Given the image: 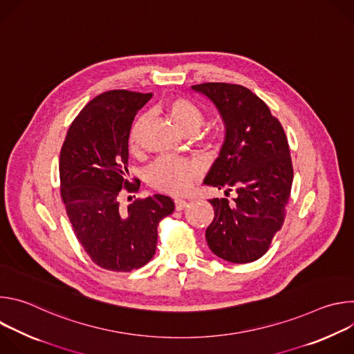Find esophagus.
I'll return each instance as SVG.
<instances>
[{"instance_id": "obj_1", "label": "esophagus", "mask_w": 354, "mask_h": 354, "mask_svg": "<svg viewBox=\"0 0 354 354\" xmlns=\"http://www.w3.org/2000/svg\"><path fill=\"white\" fill-rule=\"evenodd\" d=\"M186 206H187V201H186V200H182V198L175 200V209H176L178 212L183 210Z\"/></svg>"}]
</instances>
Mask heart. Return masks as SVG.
I'll use <instances>...</instances> for the list:
<instances>
[{
    "instance_id": "b5f03b06",
    "label": "heart",
    "mask_w": 354,
    "mask_h": 354,
    "mask_svg": "<svg viewBox=\"0 0 354 354\" xmlns=\"http://www.w3.org/2000/svg\"><path fill=\"white\" fill-rule=\"evenodd\" d=\"M164 109L175 123V126L186 131H196L205 122V115L190 100L182 96H174L164 104ZM147 123V116L141 115L136 119L129 134V147L136 151L140 145L141 131ZM201 175V167L189 160L164 158L156 162L148 171L149 185L156 190L167 194H183L192 189L197 178Z\"/></svg>"
}]
</instances>
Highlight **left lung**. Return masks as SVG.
I'll return each instance as SVG.
<instances>
[{
  "label": "left lung",
  "mask_w": 354,
  "mask_h": 354,
  "mask_svg": "<svg viewBox=\"0 0 354 354\" xmlns=\"http://www.w3.org/2000/svg\"><path fill=\"white\" fill-rule=\"evenodd\" d=\"M192 88L213 100L227 131L205 183L227 189V196L237 193L232 202L210 200L209 248L232 263L258 261L283 227L290 200L294 172L286 133L263 100L242 85L205 82Z\"/></svg>",
  "instance_id": "8db88e82"
}]
</instances>
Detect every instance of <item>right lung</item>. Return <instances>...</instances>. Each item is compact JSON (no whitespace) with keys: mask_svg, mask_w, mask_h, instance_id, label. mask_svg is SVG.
Wrapping results in <instances>:
<instances>
[{"mask_svg":"<svg viewBox=\"0 0 354 354\" xmlns=\"http://www.w3.org/2000/svg\"><path fill=\"white\" fill-rule=\"evenodd\" d=\"M153 93L112 89L93 97L71 123L60 153V190L74 234L91 261L131 272L153 259L158 224L175 210L164 194L136 198L120 210L123 192L140 185L126 176L129 134Z\"/></svg>","mask_w":354,"mask_h":354,"instance_id":"add662e5","label":"right lung"}]
</instances>
